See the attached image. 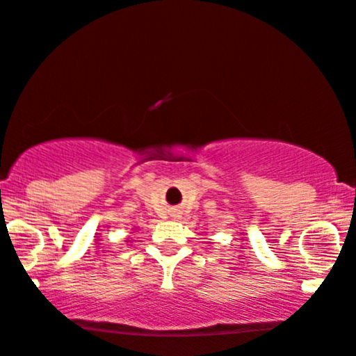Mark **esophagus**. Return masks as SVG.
<instances>
[{"mask_svg":"<svg viewBox=\"0 0 356 356\" xmlns=\"http://www.w3.org/2000/svg\"><path fill=\"white\" fill-rule=\"evenodd\" d=\"M172 217H175V216H172Z\"/></svg>","mask_w":356,"mask_h":356,"instance_id":"esophagus-1","label":"esophagus"}]
</instances>
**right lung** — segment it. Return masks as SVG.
Listing matches in <instances>:
<instances>
[{
  "label": "right lung",
  "mask_w": 356,
  "mask_h": 356,
  "mask_svg": "<svg viewBox=\"0 0 356 356\" xmlns=\"http://www.w3.org/2000/svg\"><path fill=\"white\" fill-rule=\"evenodd\" d=\"M126 242H127V243H129V242H131V241H129V238H127V241H126Z\"/></svg>",
  "instance_id": "right-lung-1"
}]
</instances>
